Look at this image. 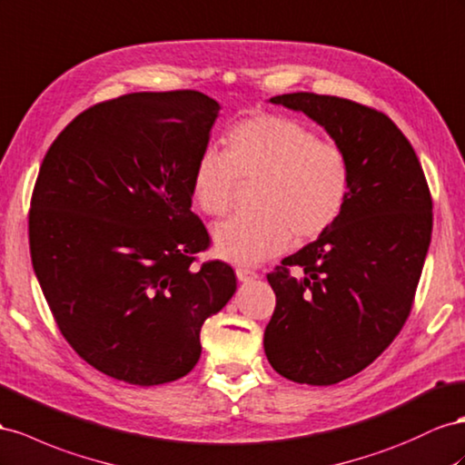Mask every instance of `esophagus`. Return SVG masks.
I'll use <instances>...</instances> for the list:
<instances>
[{
	"mask_svg": "<svg viewBox=\"0 0 465 465\" xmlns=\"http://www.w3.org/2000/svg\"><path fill=\"white\" fill-rule=\"evenodd\" d=\"M236 278H238V282H250V280H256L258 273L254 270H248V268H238Z\"/></svg>",
	"mask_w": 465,
	"mask_h": 465,
	"instance_id": "34e87169",
	"label": "esophagus"
}]
</instances>
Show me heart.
Segmentation results:
<instances>
[{
	"label": "heart",
	"instance_id": "heart-1",
	"mask_svg": "<svg viewBox=\"0 0 465 465\" xmlns=\"http://www.w3.org/2000/svg\"><path fill=\"white\" fill-rule=\"evenodd\" d=\"M227 153L205 146L192 170V195L211 217L234 207L242 183L258 182L256 211L215 229L219 256L256 266L292 244L319 238L341 219L350 193V166L341 146L324 143L303 123L282 115L238 121L224 134Z\"/></svg>",
	"mask_w": 465,
	"mask_h": 465
}]
</instances>
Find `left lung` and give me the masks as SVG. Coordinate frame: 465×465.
I'll list each match as a JSON object with an SVG mask.
<instances>
[{
	"instance_id": "left-lung-1",
	"label": "left lung",
	"mask_w": 465,
	"mask_h": 465,
	"mask_svg": "<svg viewBox=\"0 0 465 465\" xmlns=\"http://www.w3.org/2000/svg\"><path fill=\"white\" fill-rule=\"evenodd\" d=\"M270 102L319 123L350 166L341 219L268 273L272 368L332 385L368 368L403 329L430 244L432 197L415 150L381 111L309 92Z\"/></svg>"
}]
</instances>
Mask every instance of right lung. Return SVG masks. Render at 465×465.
<instances>
[{
	"mask_svg": "<svg viewBox=\"0 0 465 465\" xmlns=\"http://www.w3.org/2000/svg\"><path fill=\"white\" fill-rule=\"evenodd\" d=\"M221 105L193 90L97 104L62 131L36 178L29 244L60 332L90 366L133 385L183 378L203 322L236 292L192 211V170Z\"/></svg>",
	"mask_w": 465,
	"mask_h": 465,
	"instance_id": "right-lung-1",
	"label": "right lung"
}]
</instances>
